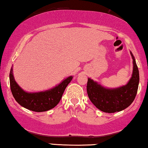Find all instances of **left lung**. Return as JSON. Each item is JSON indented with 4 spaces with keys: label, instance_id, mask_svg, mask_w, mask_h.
I'll return each mask as SVG.
<instances>
[{
    "label": "left lung",
    "instance_id": "1",
    "mask_svg": "<svg viewBox=\"0 0 148 148\" xmlns=\"http://www.w3.org/2000/svg\"><path fill=\"white\" fill-rule=\"evenodd\" d=\"M133 59L132 77L127 85L117 89L104 88L101 85L88 79L87 92L89 99L96 108L106 113H115L129 107L134 101L138 92L140 75L139 70L131 52Z\"/></svg>",
    "mask_w": 148,
    "mask_h": 148
}]
</instances>
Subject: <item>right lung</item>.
Masks as SVG:
<instances>
[{
    "label": "right lung",
    "mask_w": 148,
    "mask_h": 148,
    "mask_svg": "<svg viewBox=\"0 0 148 148\" xmlns=\"http://www.w3.org/2000/svg\"><path fill=\"white\" fill-rule=\"evenodd\" d=\"M9 78L12 94L17 103L27 110L42 112L55 108L59 103L64 91L72 80L73 77L70 76L65 79L54 88L38 93H27L23 91L14 81L12 68L10 69Z\"/></svg>",
    "instance_id": "obj_1"
}]
</instances>
